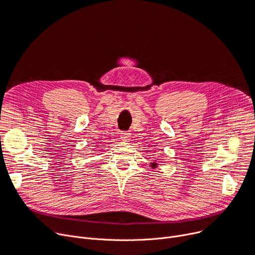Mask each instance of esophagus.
I'll list each match as a JSON object with an SVG mask.
<instances>
[{
    "instance_id": "1",
    "label": "esophagus",
    "mask_w": 255,
    "mask_h": 255,
    "mask_svg": "<svg viewBox=\"0 0 255 255\" xmlns=\"http://www.w3.org/2000/svg\"><path fill=\"white\" fill-rule=\"evenodd\" d=\"M130 138V134L128 131H121L120 132V139L123 141H128Z\"/></svg>"
}]
</instances>
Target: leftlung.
I'll list each match as a JSON object with an SVG mask.
<instances>
[{
	"label": "left lung",
	"instance_id": "1",
	"mask_svg": "<svg viewBox=\"0 0 255 255\" xmlns=\"http://www.w3.org/2000/svg\"><path fill=\"white\" fill-rule=\"evenodd\" d=\"M152 168H155L156 166H157V164L156 163H151V165H150Z\"/></svg>",
	"mask_w": 255,
	"mask_h": 255
}]
</instances>
